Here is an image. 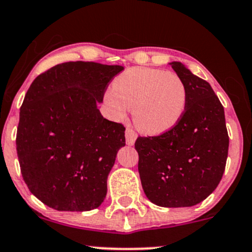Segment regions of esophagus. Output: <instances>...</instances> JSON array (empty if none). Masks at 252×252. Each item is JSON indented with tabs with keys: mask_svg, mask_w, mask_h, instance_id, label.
I'll use <instances>...</instances> for the list:
<instances>
[{
	"mask_svg": "<svg viewBox=\"0 0 252 252\" xmlns=\"http://www.w3.org/2000/svg\"><path fill=\"white\" fill-rule=\"evenodd\" d=\"M136 138H137V133L135 132V130H132L131 128H126V144L133 145V144H135Z\"/></svg>",
	"mask_w": 252,
	"mask_h": 252,
	"instance_id": "34e87169",
	"label": "esophagus"
}]
</instances>
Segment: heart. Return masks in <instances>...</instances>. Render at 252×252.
Segmentation results:
<instances>
[{"label":"heart","mask_w":252,"mask_h":252,"mask_svg":"<svg viewBox=\"0 0 252 252\" xmlns=\"http://www.w3.org/2000/svg\"><path fill=\"white\" fill-rule=\"evenodd\" d=\"M107 102L119 117L133 109L142 132L159 135L179 122L187 104V89L179 75L152 68H131L117 76Z\"/></svg>","instance_id":"heart-1"}]
</instances>
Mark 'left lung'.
<instances>
[{
	"label": "left lung",
	"instance_id": "left-lung-1",
	"mask_svg": "<svg viewBox=\"0 0 252 252\" xmlns=\"http://www.w3.org/2000/svg\"><path fill=\"white\" fill-rule=\"evenodd\" d=\"M172 68L185 82L187 104L173 128L139 136L138 172L145 195L160 207H190L213 193L223 176L229 136L224 109L206 80L181 63Z\"/></svg>",
	"mask_w": 252,
	"mask_h": 252
}]
</instances>
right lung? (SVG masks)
Instances as JSON below:
<instances>
[{"label":"right lung","instance_id":"1","mask_svg":"<svg viewBox=\"0 0 252 252\" xmlns=\"http://www.w3.org/2000/svg\"><path fill=\"white\" fill-rule=\"evenodd\" d=\"M119 65L68 62L34 79L20 111L16 150L28 189L51 208L86 212L107 194V178L126 145L122 123L97 109Z\"/></svg>","mask_w":252,"mask_h":252}]
</instances>
